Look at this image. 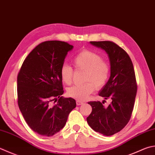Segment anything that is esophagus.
Returning <instances> with one entry per match:
<instances>
[{"label": "esophagus", "mask_w": 155, "mask_h": 155, "mask_svg": "<svg viewBox=\"0 0 155 155\" xmlns=\"http://www.w3.org/2000/svg\"><path fill=\"white\" fill-rule=\"evenodd\" d=\"M76 104H77V105H81V104H84V102L81 101H79V100H78V101H76Z\"/></svg>", "instance_id": "1"}]
</instances>
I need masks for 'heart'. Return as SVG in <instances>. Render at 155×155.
<instances>
[{
  "label": "heart",
  "instance_id": "heart-1",
  "mask_svg": "<svg viewBox=\"0 0 155 155\" xmlns=\"http://www.w3.org/2000/svg\"><path fill=\"white\" fill-rule=\"evenodd\" d=\"M76 69L84 70V81L81 85L70 87L68 94L71 98L84 101L86 99L96 88L103 87L109 79L110 67L106 61L102 59L100 54L90 51H82L73 59ZM74 70L68 64L64 63L61 67V80L66 84H71Z\"/></svg>",
  "mask_w": 155,
  "mask_h": 155
}]
</instances>
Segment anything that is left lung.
<instances>
[{
  "instance_id": "obj_1",
  "label": "left lung",
  "mask_w": 155,
  "mask_h": 155,
  "mask_svg": "<svg viewBox=\"0 0 155 155\" xmlns=\"http://www.w3.org/2000/svg\"><path fill=\"white\" fill-rule=\"evenodd\" d=\"M90 43L103 49L109 57L110 75L99 96L112 101L107 107L100 101L89 102L92 110L86 118L87 122L95 132L112 136L123 129L132 115L137 92L133 63L127 52L113 42Z\"/></svg>"
}]
</instances>
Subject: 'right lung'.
<instances>
[{
    "label": "right lung",
    "instance_id": "obj_1",
    "mask_svg": "<svg viewBox=\"0 0 155 155\" xmlns=\"http://www.w3.org/2000/svg\"><path fill=\"white\" fill-rule=\"evenodd\" d=\"M74 46L51 40L40 43L23 61L17 75L18 105L34 132L52 136L63 128L75 100L61 96L64 90L60 69ZM59 98L56 105L52 101Z\"/></svg>",
    "mask_w": 155,
    "mask_h": 155
}]
</instances>
